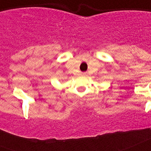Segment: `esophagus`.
<instances>
[{
	"label": "esophagus",
	"instance_id": "obj_1",
	"mask_svg": "<svg viewBox=\"0 0 151 151\" xmlns=\"http://www.w3.org/2000/svg\"><path fill=\"white\" fill-rule=\"evenodd\" d=\"M81 75H82V76H86V75H87V73H86V72H84V73H81Z\"/></svg>",
	"mask_w": 151,
	"mask_h": 151
}]
</instances>
